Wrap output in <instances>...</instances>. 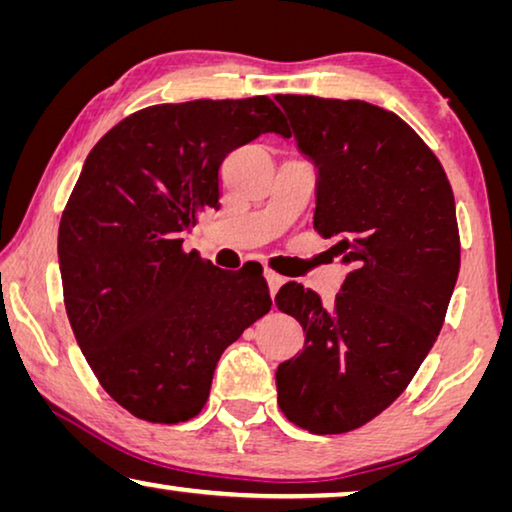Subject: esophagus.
Masks as SVG:
<instances>
[{"instance_id": "obj_1", "label": "esophagus", "mask_w": 512, "mask_h": 512, "mask_svg": "<svg viewBox=\"0 0 512 512\" xmlns=\"http://www.w3.org/2000/svg\"><path fill=\"white\" fill-rule=\"evenodd\" d=\"M266 275V282H269V289H271V296H275L280 291V287L285 285V278H282V275H278V273H273V271H266L264 273Z\"/></svg>"}]
</instances>
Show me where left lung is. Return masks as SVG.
Masks as SVG:
<instances>
[{
	"label": "left lung",
	"mask_w": 512,
	"mask_h": 512,
	"mask_svg": "<svg viewBox=\"0 0 512 512\" xmlns=\"http://www.w3.org/2000/svg\"><path fill=\"white\" fill-rule=\"evenodd\" d=\"M275 100L316 170L314 230L353 266L332 305L296 282L275 296L305 332L303 351L275 371L278 405L305 431L348 433L399 399L440 335L460 271L456 202L440 161L396 113Z\"/></svg>",
	"instance_id": "obj_1"
}]
</instances>
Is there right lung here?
I'll return each mask as SVG.
<instances>
[{
	"instance_id": "obj_1",
	"label": "right lung",
	"mask_w": 512,
	"mask_h": 512,
	"mask_svg": "<svg viewBox=\"0 0 512 512\" xmlns=\"http://www.w3.org/2000/svg\"><path fill=\"white\" fill-rule=\"evenodd\" d=\"M287 134L266 95L157 104L97 141L59 225L63 300L88 367L134 417L177 424L207 403L227 346L271 310L262 266L223 271L182 250L218 209V168Z\"/></svg>"
}]
</instances>
